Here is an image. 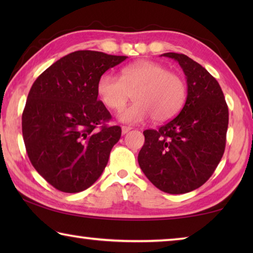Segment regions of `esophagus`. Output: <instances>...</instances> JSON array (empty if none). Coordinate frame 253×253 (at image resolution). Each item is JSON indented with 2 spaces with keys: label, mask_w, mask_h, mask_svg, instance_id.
Segmentation results:
<instances>
[{
  "label": "esophagus",
  "mask_w": 253,
  "mask_h": 253,
  "mask_svg": "<svg viewBox=\"0 0 253 253\" xmlns=\"http://www.w3.org/2000/svg\"><path fill=\"white\" fill-rule=\"evenodd\" d=\"M130 129H131V127H129V126H123V127H122V132H123V135L127 134V132L129 131Z\"/></svg>",
  "instance_id": "34e87169"
}]
</instances>
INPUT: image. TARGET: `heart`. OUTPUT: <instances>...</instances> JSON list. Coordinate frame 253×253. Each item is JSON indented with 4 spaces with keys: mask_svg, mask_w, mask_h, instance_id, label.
Wrapping results in <instances>:
<instances>
[{
    "mask_svg": "<svg viewBox=\"0 0 253 253\" xmlns=\"http://www.w3.org/2000/svg\"><path fill=\"white\" fill-rule=\"evenodd\" d=\"M97 92L109 109H121L132 92L134 102L118 114L119 121L128 124L153 121L162 123L173 118L186 99V84L181 76L161 63L138 61L124 67L121 78L110 72L102 75Z\"/></svg>",
    "mask_w": 253,
    "mask_h": 253,
    "instance_id": "obj_1",
    "label": "heart"
}]
</instances>
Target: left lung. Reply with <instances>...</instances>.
<instances>
[{
    "label": "left lung",
    "mask_w": 253,
    "mask_h": 253,
    "mask_svg": "<svg viewBox=\"0 0 253 253\" xmlns=\"http://www.w3.org/2000/svg\"><path fill=\"white\" fill-rule=\"evenodd\" d=\"M172 58L186 76L187 97L176 117L155 129L144 131L138 164L161 191L184 194L211 177L223 156L229 109L219 83L200 63L182 53Z\"/></svg>",
    "instance_id": "1"
}]
</instances>
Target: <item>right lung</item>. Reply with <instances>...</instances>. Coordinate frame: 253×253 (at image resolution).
Wrapping results in <instances>:
<instances>
[{
	"label": "right lung",
	"mask_w": 253,
	"mask_h": 253,
	"mask_svg": "<svg viewBox=\"0 0 253 253\" xmlns=\"http://www.w3.org/2000/svg\"><path fill=\"white\" fill-rule=\"evenodd\" d=\"M126 58L75 51L42 72L30 89L22 114L25 148L33 168L57 190L78 193L104 172L122 128L106 125L111 115L97 99V84Z\"/></svg>",
	"instance_id": "right-lung-1"
}]
</instances>
